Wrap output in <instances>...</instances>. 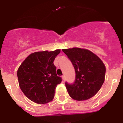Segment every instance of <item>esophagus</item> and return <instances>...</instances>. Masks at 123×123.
Masks as SVG:
<instances>
[{
  "label": "esophagus",
  "instance_id": "34e87169",
  "mask_svg": "<svg viewBox=\"0 0 123 123\" xmlns=\"http://www.w3.org/2000/svg\"><path fill=\"white\" fill-rule=\"evenodd\" d=\"M62 79H63V81H65V75H63L62 76Z\"/></svg>",
  "mask_w": 123,
  "mask_h": 123
}]
</instances>
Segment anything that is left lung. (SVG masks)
<instances>
[{"label": "left lung", "mask_w": 123, "mask_h": 123, "mask_svg": "<svg viewBox=\"0 0 123 123\" xmlns=\"http://www.w3.org/2000/svg\"><path fill=\"white\" fill-rule=\"evenodd\" d=\"M62 50L72 63L76 73L74 83L65 82L69 96L78 101L89 99L98 92L104 84L105 65L89 50L74 47Z\"/></svg>", "instance_id": "left-lung-1"}]
</instances>
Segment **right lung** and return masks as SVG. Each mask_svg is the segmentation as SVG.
Instances as JSON below:
<instances>
[{
	"mask_svg": "<svg viewBox=\"0 0 123 123\" xmlns=\"http://www.w3.org/2000/svg\"><path fill=\"white\" fill-rule=\"evenodd\" d=\"M60 52V49L34 52L19 66L17 71L19 87L32 102L44 104L54 98L55 88L62 81L54 64Z\"/></svg>",
	"mask_w": 123,
	"mask_h": 123,
	"instance_id": "1",
	"label": "right lung"
}]
</instances>
